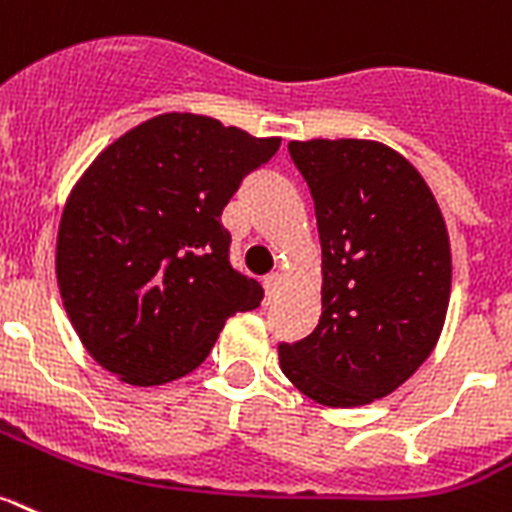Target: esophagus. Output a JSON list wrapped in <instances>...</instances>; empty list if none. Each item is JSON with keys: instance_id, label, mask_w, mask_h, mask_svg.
<instances>
[{"instance_id": "1", "label": "esophagus", "mask_w": 512, "mask_h": 512, "mask_svg": "<svg viewBox=\"0 0 512 512\" xmlns=\"http://www.w3.org/2000/svg\"><path fill=\"white\" fill-rule=\"evenodd\" d=\"M279 285H282V277L279 274H269V277L264 279V292H266V303H272L274 295H277Z\"/></svg>"}]
</instances>
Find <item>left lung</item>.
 Segmentation results:
<instances>
[{"mask_svg":"<svg viewBox=\"0 0 512 512\" xmlns=\"http://www.w3.org/2000/svg\"><path fill=\"white\" fill-rule=\"evenodd\" d=\"M321 238V318L279 365L326 406L383 399L430 357L451 298V243L409 160L368 139L290 142Z\"/></svg>","mask_w":512,"mask_h":512,"instance_id":"left-lung-1","label":"left lung"}]
</instances>
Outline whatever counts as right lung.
<instances>
[{"instance_id": "right-lung-1", "label": "right lung", "mask_w": 512, "mask_h": 512, "mask_svg": "<svg viewBox=\"0 0 512 512\" xmlns=\"http://www.w3.org/2000/svg\"><path fill=\"white\" fill-rule=\"evenodd\" d=\"M279 150L209 116L163 113L95 157L67 199L56 282L80 342L131 386H163L207 360L222 326L264 290L230 264L220 217Z\"/></svg>"}]
</instances>
